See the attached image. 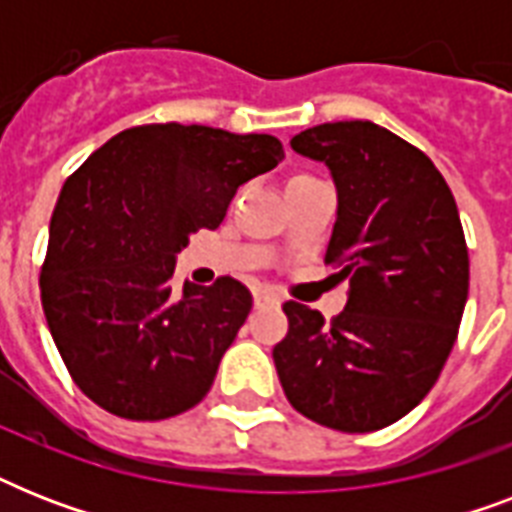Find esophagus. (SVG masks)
<instances>
[{
    "label": "esophagus",
    "mask_w": 512,
    "mask_h": 512,
    "mask_svg": "<svg viewBox=\"0 0 512 512\" xmlns=\"http://www.w3.org/2000/svg\"><path fill=\"white\" fill-rule=\"evenodd\" d=\"M255 305H279V297L273 295V292H257Z\"/></svg>",
    "instance_id": "1"
}]
</instances>
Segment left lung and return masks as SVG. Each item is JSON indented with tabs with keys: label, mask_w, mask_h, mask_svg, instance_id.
I'll use <instances>...</instances> for the list:
<instances>
[{
	"label": "left lung",
	"mask_w": 512,
	"mask_h": 512,
	"mask_svg": "<svg viewBox=\"0 0 512 512\" xmlns=\"http://www.w3.org/2000/svg\"><path fill=\"white\" fill-rule=\"evenodd\" d=\"M289 146L335 180L327 263L348 281V303L329 324L284 303L273 364L308 420L380 430L428 396L457 340L470 284L460 212L436 164L380 124H319Z\"/></svg>",
	"instance_id": "8db88e82"
}]
</instances>
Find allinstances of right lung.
<instances>
[{
	"label": "right lung",
	"mask_w": 512,
	"mask_h": 512,
	"mask_svg": "<svg viewBox=\"0 0 512 512\" xmlns=\"http://www.w3.org/2000/svg\"><path fill=\"white\" fill-rule=\"evenodd\" d=\"M281 159L273 135L146 124L68 177L39 289L84 396L124 420H167L207 396L252 295L231 276L177 289V252L199 228L215 231L236 188Z\"/></svg>",
	"instance_id": "add662e5"
}]
</instances>
